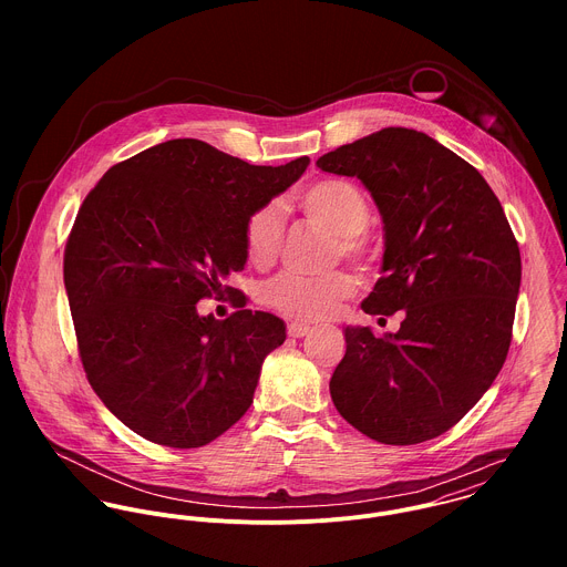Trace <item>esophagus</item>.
<instances>
[{
  "label": "esophagus",
  "mask_w": 567,
  "mask_h": 567,
  "mask_svg": "<svg viewBox=\"0 0 567 567\" xmlns=\"http://www.w3.org/2000/svg\"><path fill=\"white\" fill-rule=\"evenodd\" d=\"M310 333V324L306 323H288V336H292V338H303V336H308Z\"/></svg>",
  "instance_id": "1"
}]
</instances>
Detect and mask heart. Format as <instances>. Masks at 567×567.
<instances>
[{
    "label": "heart",
    "instance_id": "obj_1",
    "mask_svg": "<svg viewBox=\"0 0 567 567\" xmlns=\"http://www.w3.org/2000/svg\"><path fill=\"white\" fill-rule=\"evenodd\" d=\"M301 212L336 234L333 255L358 266L373 261V244L367 238L371 223V205L364 192L344 178H319L297 196ZM284 244V209L277 203H266L250 212L244 223V248L252 266H270ZM355 281L344 270L323 275L281 272L264 286V303L275 312L297 319L317 321L336 310L340 301L351 297Z\"/></svg>",
    "mask_w": 567,
    "mask_h": 567
}]
</instances>
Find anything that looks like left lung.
Segmentation results:
<instances>
[{
  "instance_id": "8db88e82",
  "label": "left lung",
  "mask_w": 567,
  "mask_h": 567,
  "mask_svg": "<svg viewBox=\"0 0 567 567\" xmlns=\"http://www.w3.org/2000/svg\"><path fill=\"white\" fill-rule=\"evenodd\" d=\"M358 176L384 220L371 317L404 310L398 333L347 327L329 393L362 434L386 445L456 425L499 373L522 279L519 246L483 174L425 133L391 126L323 155Z\"/></svg>"
}]
</instances>
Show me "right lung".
<instances>
[{
  "mask_svg": "<svg viewBox=\"0 0 567 567\" xmlns=\"http://www.w3.org/2000/svg\"><path fill=\"white\" fill-rule=\"evenodd\" d=\"M310 159L250 165L200 140H169L113 165L86 194L63 277L86 380L140 436L200 447L240 421L264 358L286 340L268 312L200 318L246 264L244 223Z\"/></svg>",
  "mask_w": 567,
  "mask_h": 567,
  "instance_id": "add662e5",
  "label": "right lung"
}]
</instances>
